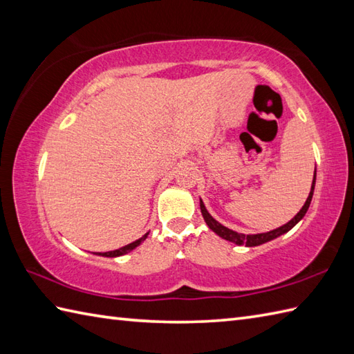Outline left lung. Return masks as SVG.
Masks as SVG:
<instances>
[{"instance_id": "1", "label": "left lung", "mask_w": 354, "mask_h": 354, "mask_svg": "<svg viewBox=\"0 0 354 354\" xmlns=\"http://www.w3.org/2000/svg\"><path fill=\"white\" fill-rule=\"evenodd\" d=\"M315 183H317V167H315V173H313V181H312V187H310V193H309V198L306 199V204L303 205V208L299 209V212L297 213V216L293 217L292 221H289L288 223H284L283 227L280 228H275L272 231H268V232H260V234H242V232H237V231H232L227 227H223L222 223L217 222L214 217L209 214L207 212V208L204 205V202H202L201 199V213L202 216H204V221L205 223L208 225V228L214 231L217 236L228 240V242H232L236 245H245V246H259V245H263L266 242H270V240H274L277 237H280L281 234H286V232L290 231L295 225L303 219V217L306 216L307 209H309L310 207V202H312V198H313V190H315Z\"/></svg>"}]
</instances>
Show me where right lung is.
I'll return each mask as SVG.
<instances>
[{
  "mask_svg": "<svg viewBox=\"0 0 354 354\" xmlns=\"http://www.w3.org/2000/svg\"><path fill=\"white\" fill-rule=\"evenodd\" d=\"M147 234H149V232H146V234L142 236L141 239L135 240V242H132V243H129V245H126V246H123V248H118V250H115V251L99 252L97 255H103V257H120V255H124V254H127V252H131V251L135 250V248H137L138 245H141L142 242H145V240L147 239Z\"/></svg>",
  "mask_w": 354,
  "mask_h": 354,
  "instance_id": "obj_1",
  "label": "right lung"
}]
</instances>
